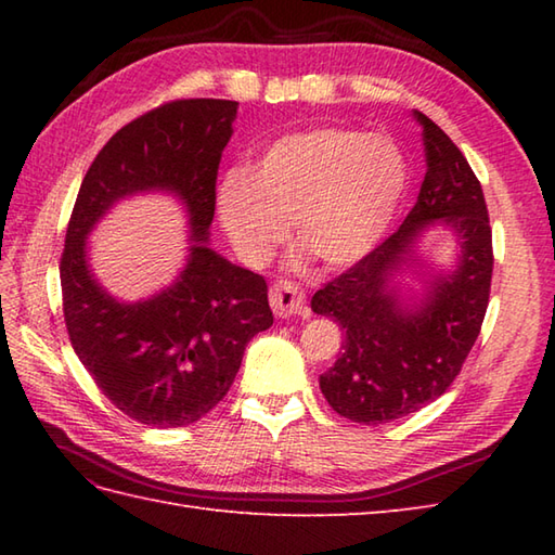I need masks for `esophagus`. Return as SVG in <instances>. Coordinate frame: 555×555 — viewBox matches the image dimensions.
<instances>
[{
    "label": "esophagus",
    "mask_w": 555,
    "mask_h": 555,
    "mask_svg": "<svg viewBox=\"0 0 555 555\" xmlns=\"http://www.w3.org/2000/svg\"><path fill=\"white\" fill-rule=\"evenodd\" d=\"M269 302L271 310L276 317H308L310 310L305 305V291L298 284H291V281H279V284L271 286L269 291Z\"/></svg>",
    "instance_id": "1"
}]
</instances>
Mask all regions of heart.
<instances>
[{
	"label": "heart",
	"instance_id": "obj_1",
	"mask_svg": "<svg viewBox=\"0 0 555 555\" xmlns=\"http://www.w3.org/2000/svg\"><path fill=\"white\" fill-rule=\"evenodd\" d=\"M408 185V159L393 138L310 128L274 140L253 171L223 176L217 215L247 264H262L293 221L308 253L324 267L344 269L382 245Z\"/></svg>",
	"mask_w": 555,
	"mask_h": 555
}]
</instances>
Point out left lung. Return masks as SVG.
<instances>
[{"label": "left lung", "instance_id": "obj_1", "mask_svg": "<svg viewBox=\"0 0 555 555\" xmlns=\"http://www.w3.org/2000/svg\"><path fill=\"white\" fill-rule=\"evenodd\" d=\"M427 173L400 229L346 274L312 296V312L344 328L340 356L320 388L340 417L384 424L446 393L473 350L491 288L487 203L463 152L422 112ZM443 225L456 238V262L436 270L416 253L421 235ZM418 279L421 291L402 284Z\"/></svg>", "mask_w": 555, "mask_h": 555}]
</instances>
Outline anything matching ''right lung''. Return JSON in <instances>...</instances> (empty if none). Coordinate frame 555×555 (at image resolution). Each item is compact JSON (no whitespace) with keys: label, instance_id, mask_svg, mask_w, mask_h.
Instances as JSON below:
<instances>
[{"label":"right lung","instance_id":"1","mask_svg":"<svg viewBox=\"0 0 555 555\" xmlns=\"http://www.w3.org/2000/svg\"><path fill=\"white\" fill-rule=\"evenodd\" d=\"M238 102L176 100L114 133L90 164L62 255L64 320L82 367L124 415L185 427L229 393L245 346L274 324L267 281L209 247L217 169ZM164 192L189 223L186 264L150 299L119 301L89 267L87 238L121 198Z\"/></svg>","mask_w":555,"mask_h":555}]
</instances>
